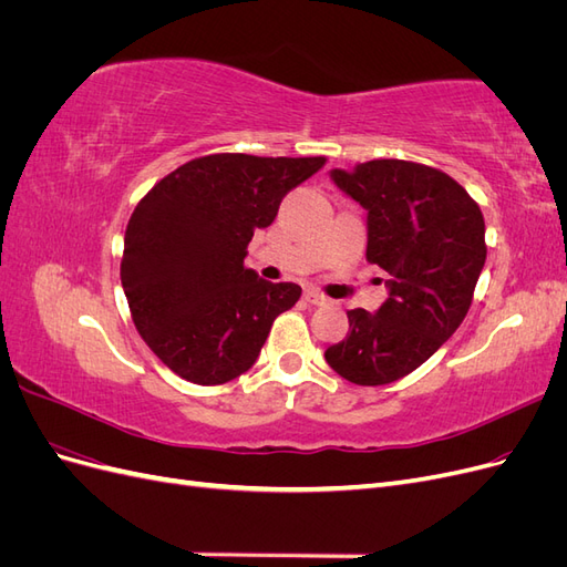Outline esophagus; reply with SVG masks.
Here are the masks:
<instances>
[{
    "label": "esophagus",
    "mask_w": 567,
    "mask_h": 567,
    "mask_svg": "<svg viewBox=\"0 0 567 567\" xmlns=\"http://www.w3.org/2000/svg\"><path fill=\"white\" fill-rule=\"evenodd\" d=\"M305 300L310 302V305H317V307H323V305H329V302H331L329 298L321 296L319 290H307V293H305Z\"/></svg>",
    "instance_id": "1"
}]
</instances>
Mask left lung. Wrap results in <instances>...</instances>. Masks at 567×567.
I'll use <instances>...</instances> for the list:
<instances>
[{
  "label": "left lung",
  "instance_id": "left-lung-1",
  "mask_svg": "<svg viewBox=\"0 0 567 567\" xmlns=\"http://www.w3.org/2000/svg\"><path fill=\"white\" fill-rule=\"evenodd\" d=\"M331 179L367 210V260L388 274V298L373 315L350 310L348 338L323 357L354 385H388L466 317L487 257L485 219L466 188L427 165L369 161Z\"/></svg>",
  "mask_w": 567,
  "mask_h": 567
}]
</instances>
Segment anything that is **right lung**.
Wrapping results in <instances>:
<instances>
[{"label":"right lung","instance_id":"add662e5","mask_svg":"<svg viewBox=\"0 0 567 567\" xmlns=\"http://www.w3.org/2000/svg\"><path fill=\"white\" fill-rule=\"evenodd\" d=\"M326 158L215 153L163 177L125 231L120 281L136 331L165 367L198 385L246 373L274 319L302 293L244 267L257 229Z\"/></svg>","mask_w":567,"mask_h":567}]
</instances>
